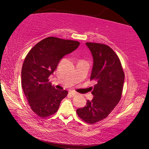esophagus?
<instances>
[{
	"label": "esophagus",
	"mask_w": 149,
	"mask_h": 149,
	"mask_svg": "<svg viewBox=\"0 0 149 149\" xmlns=\"http://www.w3.org/2000/svg\"><path fill=\"white\" fill-rule=\"evenodd\" d=\"M70 93L72 95H73V96H74V95H77V92H75V91H70Z\"/></svg>",
	"instance_id": "1"
}]
</instances>
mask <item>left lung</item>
Listing matches in <instances>:
<instances>
[{
	"mask_svg": "<svg viewBox=\"0 0 149 149\" xmlns=\"http://www.w3.org/2000/svg\"><path fill=\"white\" fill-rule=\"evenodd\" d=\"M93 59L90 80L95 81L93 99L77 113L83 121L94 124L105 119L121 100L124 74L119 57L109 46L97 42H86Z\"/></svg>",
	"mask_w": 149,
	"mask_h": 149,
	"instance_id": "left-lung-1",
	"label": "left lung"
}]
</instances>
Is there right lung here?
Returning <instances> with one entry per match:
<instances>
[{
  "mask_svg": "<svg viewBox=\"0 0 149 149\" xmlns=\"http://www.w3.org/2000/svg\"><path fill=\"white\" fill-rule=\"evenodd\" d=\"M79 45L76 40L50 36L36 44L26 56L22 69V89L32 111L40 117L56 113L68 94L66 90L55 88L49 77L61 59Z\"/></svg>",
  "mask_w": 149,
  "mask_h": 149,
  "instance_id": "1",
  "label": "right lung"
}]
</instances>
